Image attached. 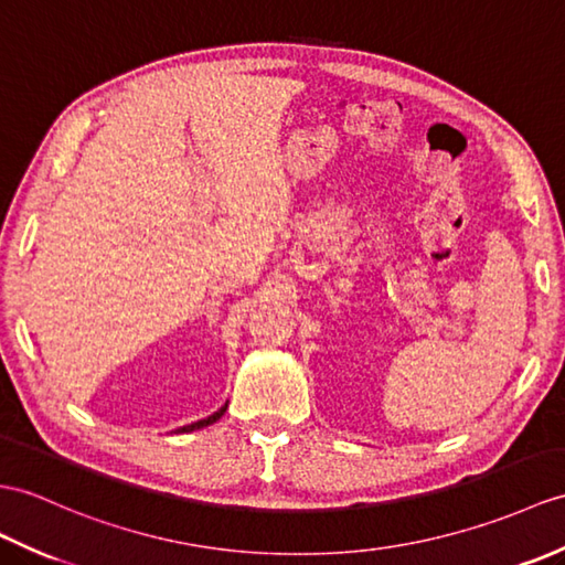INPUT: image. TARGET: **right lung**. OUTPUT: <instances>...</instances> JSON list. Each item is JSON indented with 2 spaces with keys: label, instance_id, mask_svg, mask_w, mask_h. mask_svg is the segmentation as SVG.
Here are the masks:
<instances>
[{
  "label": "right lung",
  "instance_id": "add662e5",
  "mask_svg": "<svg viewBox=\"0 0 565 565\" xmlns=\"http://www.w3.org/2000/svg\"><path fill=\"white\" fill-rule=\"evenodd\" d=\"M228 409V404H223L218 412H214L212 416H206V418H202V422H194V424H190V426H182V428H178L180 433H190V430H200V428H204V426H212V424H216L218 418L223 416V412Z\"/></svg>",
  "mask_w": 565,
  "mask_h": 565
}]
</instances>
